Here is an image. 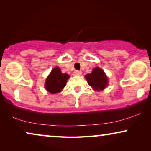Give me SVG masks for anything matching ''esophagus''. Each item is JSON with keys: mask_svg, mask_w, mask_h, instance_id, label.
Returning <instances> with one entry per match:
<instances>
[{"mask_svg": "<svg viewBox=\"0 0 151 151\" xmlns=\"http://www.w3.org/2000/svg\"><path fill=\"white\" fill-rule=\"evenodd\" d=\"M82 71H75L73 72V76H81Z\"/></svg>", "mask_w": 151, "mask_h": 151, "instance_id": "34e87169", "label": "esophagus"}]
</instances>
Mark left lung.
I'll return each mask as SVG.
<instances>
[{"instance_id": "obj_1", "label": "left lung", "mask_w": 151, "mask_h": 151, "mask_svg": "<svg viewBox=\"0 0 151 151\" xmlns=\"http://www.w3.org/2000/svg\"><path fill=\"white\" fill-rule=\"evenodd\" d=\"M88 84L96 91L104 90L108 85V78L103 70L100 67H96L89 74L84 76Z\"/></svg>"}]
</instances>
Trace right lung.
I'll return each instance as SVG.
<instances>
[{
	"mask_svg": "<svg viewBox=\"0 0 151 151\" xmlns=\"http://www.w3.org/2000/svg\"><path fill=\"white\" fill-rule=\"evenodd\" d=\"M70 76L67 73H62L58 67L53 68L45 81V88L47 91L54 94L60 92L66 86Z\"/></svg>",
	"mask_w": 151,
	"mask_h": 151,
	"instance_id": "1",
	"label": "right lung"
}]
</instances>
